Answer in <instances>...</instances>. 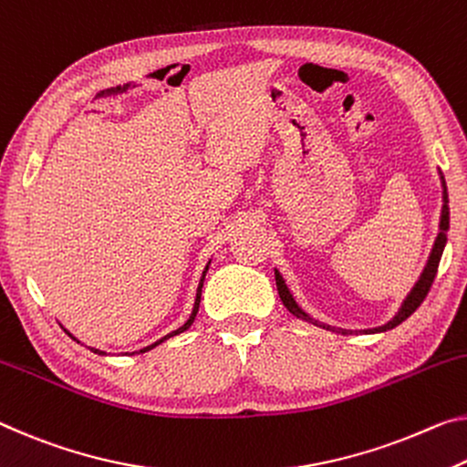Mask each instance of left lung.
I'll return each mask as SVG.
<instances>
[{
	"mask_svg": "<svg viewBox=\"0 0 467 467\" xmlns=\"http://www.w3.org/2000/svg\"><path fill=\"white\" fill-rule=\"evenodd\" d=\"M441 181H442V213H441V233H439V236H436V241H434V247H432L431 260H428L426 268H424V272H421V276H420V280L416 283V286H413V291H411L410 295H407V299L403 301L401 309H399V314L393 317V320H390L389 324H384V327L369 328V330H361V332H384V330H390V328L399 327V324H401L403 320H407V317H410L413 312H416V309L420 307V303L426 299L428 291H431V286H432V283H434V276H436V270H439V264H441L442 249H445V243H447V231H449V195H447V182H445V176H442V174H441ZM274 274H276L278 295H280V299H283L285 307L288 309V312H291L293 316L301 317V320L316 324V327H322V328H328V330H337V332H343V335H347V330L332 328V327H328V324H322V322L314 320V317H309V316H307L306 312H303V309L297 306V303H295L293 295L288 293V288H286V285H285L283 276H280V272L276 270Z\"/></svg>",
	"mask_w": 467,
	"mask_h": 467,
	"instance_id": "obj_1",
	"label": "left lung"
}]
</instances>
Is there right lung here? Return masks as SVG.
I'll return each mask as SVG.
<instances>
[{
	"label": "right lung",
	"instance_id": "obj_1",
	"mask_svg": "<svg viewBox=\"0 0 467 467\" xmlns=\"http://www.w3.org/2000/svg\"><path fill=\"white\" fill-rule=\"evenodd\" d=\"M207 268H210V264H207L205 265V272H207ZM205 272H203V276H202V283H199V288H197V299H195V307H193V314H191V317H189V320H187V324H184V327H181L179 330H174L172 332V335H168V337H164V338H160L158 340V343H155V345H160L161 343V340H166V338H170V337H174V335H179V332H184V330H187L189 327H191V324H193V320H195V316H197V309H199V301H202V286H203V278H205ZM155 345H151V347H147V349H140V353H145V351H150V349H153V347ZM95 353H101V351H98V349H93Z\"/></svg>",
	"mask_w": 467,
	"mask_h": 467
}]
</instances>
